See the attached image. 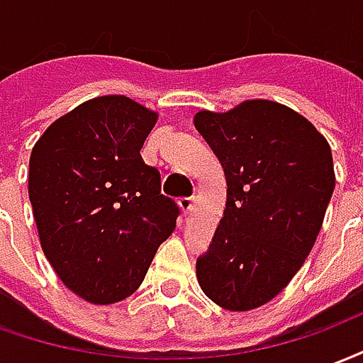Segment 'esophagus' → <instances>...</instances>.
Wrapping results in <instances>:
<instances>
[{
  "mask_svg": "<svg viewBox=\"0 0 363 363\" xmlns=\"http://www.w3.org/2000/svg\"><path fill=\"white\" fill-rule=\"evenodd\" d=\"M192 203H194V196H189V198H181L179 200V206L184 213H189L190 209H192Z\"/></svg>",
  "mask_w": 363,
  "mask_h": 363,
  "instance_id": "34e87169",
  "label": "esophagus"
}]
</instances>
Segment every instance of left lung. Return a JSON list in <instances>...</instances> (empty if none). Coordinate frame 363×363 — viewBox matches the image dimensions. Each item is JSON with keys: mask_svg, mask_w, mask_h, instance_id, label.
<instances>
[{"mask_svg": "<svg viewBox=\"0 0 363 363\" xmlns=\"http://www.w3.org/2000/svg\"><path fill=\"white\" fill-rule=\"evenodd\" d=\"M194 125L227 177L198 283L225 310H254L291 283L318 238L335 190L331 147L310 121L267 99L200 111Z\"/></svg>", "mask_w": 363, "mask_h": 363, "instance_id": "left-lung-1", "label": "left lung"}]
</instances>
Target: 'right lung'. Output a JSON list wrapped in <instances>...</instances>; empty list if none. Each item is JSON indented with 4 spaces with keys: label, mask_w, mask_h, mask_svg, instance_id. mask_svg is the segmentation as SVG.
<instances>
[{
    "label": "right lung",
    "mask_w": 363,
    "mask_h": 363,
    "mask_svg": "<svg viewBox=\"0 0 363 363\" xmlns=\"http://www.w3.org/2000/svg\"><path fill=\"white\" fill-rule=\"evenodd\" d=\"M155 121L133 99L101 96L55 121L32 150L42 250L67 289L92 304L130 296L181 216L140 155Z\"/></svg>",
    "instance_id": "right-lung-1"
}]
</instances>
